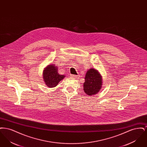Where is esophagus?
Instances as JSON below:
<instances>
[{
  "label": "esophagus",
  "instance_id": "34e87169",
  "mask_svg": "<svg viewBox=\"0 0 147 147\" xmlns=\"http://www.w3.org/2000/svg\"><path fill=\"white\" fill-rule=\"evenodd\" d=\"M71 77L72 78V79H79V76H76V75H71Z\"/></svg>",
  "mask_w": 147,
  "mask_h": 147
}]
</instances>
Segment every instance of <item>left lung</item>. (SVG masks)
I'll return each mask as SVG.
<instances>
[{
    "instance_id": "8db88e82",
    "label": "left lung",
    "mask_w": 147,
    "mask_h": 147,
    "mask_svg": "<svg viewBox=\"0 0 147 147\" xmlns=\"http://www.w3.org/2000/svg\"><path fill=\"white\" fill-rule=\"evenodd\" d=\"M102 78L98 70L92 68L88 70L83 84L84 91L89 96L96 94L102 88Z\"/></svg>"
}]
</instances>
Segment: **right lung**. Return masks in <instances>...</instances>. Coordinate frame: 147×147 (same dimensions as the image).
I'll list each match as a JSON object with an SVG mask.
<instances>
[{
    "instance_id": "add662e5",
    "label": "right lung",
    "mask_w": 147,
    "mask_h": 147,
    "mask_svg": "<svg viewBox=\"0 0 147 147\" xmlns=\"http://www.w3.org/2000/svg\"><path fill=\"white\" fill-rule=\"evenodd\" d=\"M43 79L46 85L49 88H54L65 77L64 75L59 74L58 67L55 64H51L45 67L43 71Z\"/></svg>"
}]
</instances>
